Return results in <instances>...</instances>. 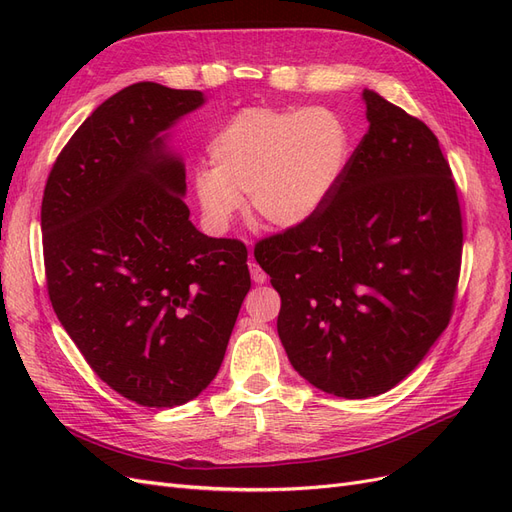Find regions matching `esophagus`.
<instances>
[{
	"mask_svg": "<svg viewBox=\"0 0 512 512\" xmlns=\"http://www.w3.org/2000/svg\"><path fill=\"white\" fill-rule=\"evenodd\" d=\"M247 267H250V273H252V280L256 282V284H265L267 282V273L260 269V265L258 262L252 258L250 262H247Z\"/></svg>",
	"mask_w": 512,
	"mask_h": 512,
	"instance_id": "obj_1",
	"label": "esophagus"
}]
</instances>
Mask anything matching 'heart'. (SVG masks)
Here are the masks:
<instances>
[{"label": "heart", "instance_id": "obj_1", "mask_svg": "<svg viewBox=\"0 0 512 512\" xmlns=\"http://www.w3.org/2000/svg\"><path fill=\"white\" fill-rule=\"evenodd\" d=\"M348 130L324 106H250L209 143V168L194 173V194L211 228H228L243 194L254 218L301 226L324 207L346 168Z\"/></svg>", "mask_w": 512, "mask_h": 512}]
</instances>
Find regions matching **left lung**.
<instances>
[{"mask_svg":"<svg viewBox=\"0 0 512 512\" xmlns=\"http://www.w3.org/2000/svg\"><path fill=\"white\" fill-rule=\"evenodd\" d=\"M369 130L324 207L256 243L292 367L346 399L393 389L448 327L463 228L455 179L421 119L363 89Z\"/></svg>","mask_w":512,"mask_h":512,"instance_id":"left-lung-1","label":"left lung"}]
</instances>
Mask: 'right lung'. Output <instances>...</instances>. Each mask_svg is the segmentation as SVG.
Returning <instances> with one entry per match:
<instances>
[{"label":"right lung","mask_w":512,"mask_h":512,"mask_svg":"<svg viewBox=\"0 0 512 512\" xmlns=\"http://www.w3.org/2000/svg\"><path fill=\"white\" fill-rule=\"evenodd\" d=\"M203 91L134 83L91 113L42 196L46 288L98 378L145 408H173L218 374L250 290L247 250L190 222L185 166L164 132Z\"/></svg>","instance_id":"right-lung-1"}]
</instances>
